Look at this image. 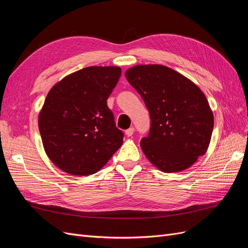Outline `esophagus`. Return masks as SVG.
I'll return each instance as SVG.
<instances>
[{
	"instance_id": "obj_1",
	"label": "esophagus",
	"mask_w": 248,
	"mask_h": 248,
	"mask_svg": "<svg viewBox=\"0 0 248 248\" xmlns=\"http://www.w3.org/2000/svg\"><path fill=\"white\" fill-rule=\"evenodd\" d=\"M133 132H134V128H133V127H130V128H128V129H127V130L125 131L127 137H131L132 134H133Z\"/></svg>"
}]
</instances>
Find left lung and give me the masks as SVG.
<instances>
[{
  "mask_svg": "<svg viewBox=\"0 0 248 248\" xmlns=\"http://www.w3.org/2000/svg\"><path fill=\"white\" fill-rule=\"evenodd\" d=\"M141 96L151 126L140 147L149 161L164 172L188 169L204 155L214 118L201 89L163 65H138L125 72Z\"/></svg>",
  "mask_w": 248,
  "mask_h": 248,
  "instance_id": "8db88e82",
  "label": "left lung"
}]
</instances>
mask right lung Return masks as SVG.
<instances>
[{"instance_id": "right-lung-1", "label": "right lung", "mask_w": 248, "mask_h": 248, "mask_svg": "<svg viewBox=\"0 0 248 248\" xmlns=\"http://www.w3.org/2000/svg\"><path fill=\"white\" fill-rule=\"evenodd\" d=\"M121 68L91 66L69 74L48 92L38 119L48 158L74 176L95 174L123 142L107 100Z\"/></svg>"}]
</instances>
